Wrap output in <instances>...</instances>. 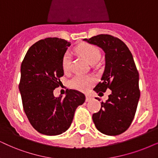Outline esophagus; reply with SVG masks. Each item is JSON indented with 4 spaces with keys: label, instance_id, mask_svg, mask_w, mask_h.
Here are the masks:
<instances>
[{
    "label": "esophagus",
    "instance_id": "esophagus-1",
    "mask_svg": "<svg viewBox=\"0 0 158 158\" xmlns=\"http://www.w3.org/2000/svg\"><path fill=\"white\" fill-rule=\"evenodd\" d=\"M86 96V102H89V101H91L92 99V96L90 95H88V94H87V95H85Z\"/></svg>",
    "mask_w": 158,
    "mask_h": 158
}]
</instances>
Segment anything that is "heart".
I'll return each mask as SVG.
<instances>
[{
	"label": "heart",
	"mask_w": 158,
	"mask_h": 158,
	"mask_svg": "<svg viewBox=\"0 0 158 158\" xmlns=\"http://www.w3.org/2000/svg\"><path fill=\"white\" fill-rule=\"evenodd\" d=\"M76 51L79 53L91 64L96 63L101 58V53L98 48L90 44H82L78 46ZM71 56L69 52H65L62 59V68L65 73H69L71 70ZM95 82V79L91 76L78 74L70 81L71 87L80 91H86Z\"/></svg>",
	"instance_id": "b5f03b06"
}]
</instances>
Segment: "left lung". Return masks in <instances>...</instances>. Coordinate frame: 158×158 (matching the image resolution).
Wrapping results in <instances>:
<instances>
[{
	"label": "left lung",
	"mask_w": 158,
	"mask_h": 158,
	"mask_svg": "<svg viewBox=\"0 0 158 158\" xmlns=\"http://www.w3.org/2000/svg\"><path fill=\"white\" fill-rule=\"evenodd\" d=\"M84 41L105 52L104 72L93 89L99 95L107 89L111 90L109 99L101 103L100 111L93 114V123L103 134L119 135L132 123L140 98L139 74L133 55L123 41L111 35H98Z\"/></svg>",
	"instance_id": "left-lung-1"
}]
</instances>
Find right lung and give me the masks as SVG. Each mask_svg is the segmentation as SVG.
Returning a JSON list of instances; mask_svg holds the SVG:
<instances>
[{
    "instance_id": "right-lung-1",
    "label": "right lung",
    "mask_w": 158,
    "mask_h": 158,
    "mask_svg": "<svg viewBox=\"0 0 158 158\" xmlns=\"http://www.w3.org/2000/svg\"><path fill=\"white\" fill-rule=\"evenodd\" d=\"M71 44L59 38H47L32 45L21 64L19 84L24 111L33 128L47 135L66 131L77 108L85 96L81 92L67 89L64 98L53 92L64 75L62 59Z\"/></svg>"
}]
</instances>
